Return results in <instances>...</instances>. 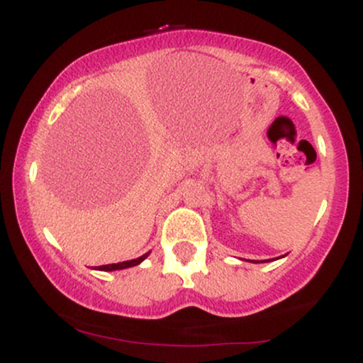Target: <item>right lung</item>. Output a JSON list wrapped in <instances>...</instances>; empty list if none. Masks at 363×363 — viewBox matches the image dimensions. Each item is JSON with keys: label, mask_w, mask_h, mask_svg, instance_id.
<instances>
[{"label": "right lung", "mask_w": 363, "mask_h": 363, "mask_svg": "<svg viewBox=\"0 0 363 363\" xmlns=\"http://www.w3.org/2000/svg\"><path fill=\"white\" fill-rule=\"evenodd\" d=\"M148 254H145V256L138 257V259H131V261H124V262H118V264H104V266H99V269L101 272H114V269H124V268H131V266H136L140 264L141 261L147 257Z\"/></svg>", "instance_id": "right-lung-1"}]
</instances>
